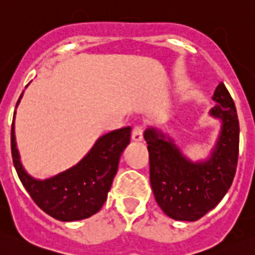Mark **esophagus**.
<instances>
[{
  "label": "esophagus",
  "mask_w": 255,
  "mask_h": 255,
  "mask_svg": "<svg viewBox=\"0 0 255 255\" xmlns=\"http://www.w3.org/2000/svg\"><path fill=\"white\" fill-rule=\"evenodd\" d=\"M132 138L134 141H141L143 138V126L135 125L132 130Z\"/></svg>",
  "instance_id": "34e87169"
}]
</instances>
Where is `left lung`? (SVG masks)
I'll use <instances>...</instances> for the list:
<instances>
[{
  "instance_id": "1",
  "label": "left lung",
  "mask_w": 255,
  "mask_h": 255,
  "mask_svg": "<svg viewBox=\"0 0 255 255\" xmlns=\"http://www.w3.org/2000/svg\"><path fill=\"white\" fill-rule=\"evenodd\" d=\"M210 114L223 120L220 137L209 161L191 163L170 138L147 129L149 181L163 213L175 220L196 221L215 208L234 180L239 154V121L232 95L220 83L213 97Z\"/></svg>"
}]
</instances>
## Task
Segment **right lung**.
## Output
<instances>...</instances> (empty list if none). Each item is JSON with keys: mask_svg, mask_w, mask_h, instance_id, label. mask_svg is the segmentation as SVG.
<instances>
[{"mask_svg": "<svg viewBox=\"0 0 255 255\" xmlns=\"http://www.w3.org/2000/svg\"><path fill=\"white\" fill-rule=\"evenodd\" d=\"M21 97L22 94L20 99ZM129 141L130 127L107 133L78 165L45 181H37L21 166L13 122L11 127V153L20 181L42 211L60 221L82 220L101 210L117 173L121 154Z\"/></svg>", "mask_w": 255, "mask_h": 255, "instance_id": "1", "label": "right lung"}]
</instances>
